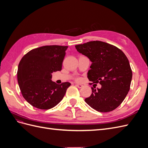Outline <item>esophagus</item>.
I'll list each match as a JSON object with an SVG mask.
<instances>
[{"label":"esophagus","instance_id":"34e87169","mask_svg":"<svg viewBox=\"0 0 148 148\" xmlns=\"http://www.w3.org/2000/svg\"><path fill=\"white\" fill-rule=\"evenodd\" d=\"M76 86L78 87V88H82L83 86L82 84H76Z\"/></svg>","mask_w":148,"mask_h":148}]
</instances>
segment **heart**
<instances>
[{
    "mask_svg": "<svg viewBox=\"0 0 148 148\" xmlns=\"http://www.w3.org/2000/svg\"><path fill=\"white\" fill-rule=\"evenodd\" d=\"M76 79H77V81H78V82H79L80 80H81V78H77Z\"/></svg>",
    "mask_w": 148,
    "mask_h": 148,
    "instance_id": "heart-1",
    "label": "heart"
}]
</instances>
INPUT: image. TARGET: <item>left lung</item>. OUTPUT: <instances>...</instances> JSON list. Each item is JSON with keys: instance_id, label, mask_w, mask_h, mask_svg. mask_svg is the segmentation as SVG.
I'll use <instances>...</instances> for the list:
<instances>
[{"instance_id": "left-lung-1", "label": "left lung", "mask_w": 148, "mask_h": 148, "mask_svg": "<svg viewBox=\"0 0 148 148\" xmlns=\"http://www.w3.org/2000/svg\"><path fill=\"white\" fill-rule=\"evenodd\" d=\"M75 48L92 62L88 72L89 81L92 82L89 84L102 86L97 89L92 87L91 95L85 102L100 112L115 110L130 89L132 70L127 56L116 46L99 41L78 44Z\"/></svg>"}]
</instances>
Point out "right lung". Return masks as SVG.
<instances>
[{"instance_id":"right-lung-1","label":"right lung","mask_w":148,"mask_h":148,"mask_svg":"<svg viewBox=\"0 0 148 148\" xmlns=\"http://www.w3.org/2000/svg\"><path fill=\"white\" fill-rule=\"evenodd\" d=\"M68 46H44L32 49L22 57L17 79L22 96L31 106L50 109L62 100L71 84L52 82V73L62 70Z\"/></svg>"}]
</instances>
